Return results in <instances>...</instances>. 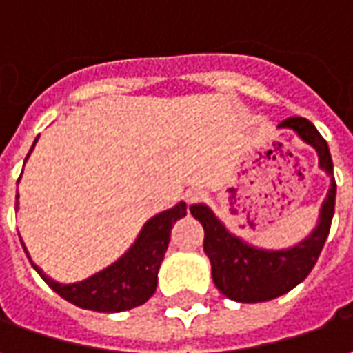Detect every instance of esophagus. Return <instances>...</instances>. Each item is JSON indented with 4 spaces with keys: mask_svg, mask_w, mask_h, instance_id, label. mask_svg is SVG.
I'll return each mask as SVG.
<instances>
[{
    "mask_svg": "<svg viewBox=\"0 0 353 353\" xmlns=\"http://www.w3.org/2000/svg\"><path fill=\"white\" fill-rule=\"evenodd\" d=\"M202 199H204V192L200 191V189H189V191L185 192L187 204H196V202H200Z\"/></svg>",
    "mask_w": 353,
    "mask_h": 353,
    "instance_id": "esophagus-1",
    "label": "esophagus"
}]
</instances>
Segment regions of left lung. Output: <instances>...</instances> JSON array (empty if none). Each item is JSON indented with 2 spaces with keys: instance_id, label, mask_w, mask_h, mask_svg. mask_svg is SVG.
Segmentation results:
<instances>
[{
  "instance_id": "left-lung-1",
  "label": "left lung",
  "mask_w": 353,
  "mask_h": 353,
  "mask_svg": "<svg viewBox=\"0 0 353 353\" xmlns=\"http://www.w3.org/2000/svg\"><path fill=\"white\" fill-rule=\"evenodd\" d=\"M280 126L293 128L301 139L310 143L318 151L319 166L331 176V189L321 206L318 227L310 236L291 250H257L232 236L210 208L202 204L191 208L192 217L204 227V252L212 263L215 288L236 303H265L299 285L316 265L333 221L336 183L327 141L304 117H289Z\"/></svg>"
}]
</instances>
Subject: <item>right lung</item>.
<instances>
[{
    "label": "right lung",
    "instance_id": "obj_1",
    "mask_svg": "<svg viewBox=\"0 0 353 353\" xmlns=\"http://www.w3.org/2000/svg\"><path fill=\"white\" fill-rule=\"evenodd\" d=\"M37 141V138H35ZM34 141V145H35ZM32 145V149H34ZM30 149V153H32ZM28 153V157H30ZM26 157V159H28ZM19 200V194H17ZM19 206V202H17ZM187 215L185 202H179L172 210L154 215L143 225L138 240L123 257L101 272L77 283H58L50 280L34 265L37 274L47 281L52 291L79 308L94 312H124L147 303L157 289V274L168 250L170 232L177 219ZM24 248V244H22ZM26 252V248H24ZM28 255V252H26Z\"/></svg>",
    "mask_w": 353,
    "mask_h": 353
}]
</instances>
